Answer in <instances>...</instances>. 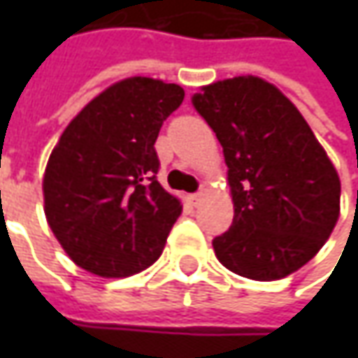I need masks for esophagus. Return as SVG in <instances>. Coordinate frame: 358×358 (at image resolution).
<instances>
[{"mask_svg":"<svg viewBox=\"0 0 358 358\" xmlns=\"http://www.w3.org/2000/svg\"><path fill=\"white\" fill-rule=\"evenodd\" d=\"M201 197H203V193H193V195H189V201H191V203H193V205H197V203H199L201 201Z\"/></svg>","mask_w":358,"mask_h":358,"instance_id":"obj_1","label":"esophagus"}]
</instances>
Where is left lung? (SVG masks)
Masks as SVG:
<instances>
[{"label": "left lung", "mask_w": 358, "mask_h": 358, "mask_svg": "<svg viewBox=\"0 0 358 358\" xmlns=\"http://www.w3.org/2000/svg\"><path fill=\"white\" fill-rule=\"evenodd\" d=\"M229 167L235 217L215 237L217 259L255 281L309 263L338 219L341 181L309 123L261 77L217 81L191 97Z\"/></svg>", "instance_id": "obj_1"}]
</instances>
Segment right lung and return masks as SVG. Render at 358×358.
Segmentation results:
<instances>
[{
	"label": "right lung",
	"mask_w": 358,
	"mask_h": 358,
	"mask_svg": "<svg viewBox=\"0 0 358 358\" xmlns=\"http://www.w3.org/2000/svg\"><path fill=\"white\" fill-rule=\"evenodd\" d=\"M183 97L175 83L129 77L63 131L43 177L45 217L81 268L129 277L159 259L183 207L159 185L155 141Z\"/></svg>",
	"instance_id": "obj_1"
}]
</instances>
